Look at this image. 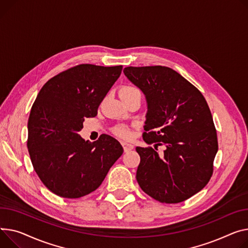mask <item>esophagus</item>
<instances>
[{
	"mask_svg": "<svg viewBox=\"0 0 248 248\" xmlns=\"http://www.w3.org/2000/svg\"><path fill=\"white\" fill-rule=\"evenodd\" d=\"M122 145H123V147H124V153H127V152L131 151V150H133V148H134V145H133V144L128 143V142H125V141L122 142Z\"/></svg>",
	"mask_w": 248,
	"mask_h": 248,
	"instance_id": "esophagus-1",
	"label": "esophagus"
}]
</instances>
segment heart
<instances>
[{"label":"heart","instance_id":"1","mask_svg":"<svg viewBox=\"0 0 248 248\" xmlns=\"http://www.w3.org/2000/svg\"><path fill=\"white\" fill-rule=\"evenodd\" d=\"M120 95L122 98L130 97L135 94H140V92L138 88L133 86H124L120 90ZM112 133L121 138L124 139H129L131 137V131L130 129L125 125H117L112 128Z\"/></svg>","mask_w":248,"mask_h":248}]
</instances>
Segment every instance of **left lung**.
<instances>
[{
  "label": "left lung",
  "instance_id": "1",
  "mask_svg": "<svg viewBox=\"0 0 248 248\" xmlns=\"http://www.w3.org/2000/svg\"><path fill=\"white\" fill-rule=\"evenodd\" d=\"M126 78L145 94L143 140L137 146L140 188L162 203L185 202L201 191L213 172L217 129L202 93L183 76L162 65L127 67ZM164 145L161 155L157 145Z\"/></svg>",
  "mask_w": 248,
  "mask_h": 248
}]
</instances>
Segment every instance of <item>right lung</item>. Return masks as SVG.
I'll use <instances>...</instances> for the list:
<instances>
[{
    "label": "right lung",
    "instance_id": "1",
    "mask_svg": "<svg viewBox=\"0 0 248 248\" xmlns=\"http://www.w3.org/2000/svg\"><path fill=\"white\" fill-rule=\"evenodd\" d=\"M122 70L123 65L78 64L48 79L38 93L27 145L34 170L53 193L78 199L94 191L123 155V146L110 136L90 142L78 135L85 118L97 114Z\"/></svg>",
    "mask_w": 248,
    "mask_h": 248
}]
</instances>
